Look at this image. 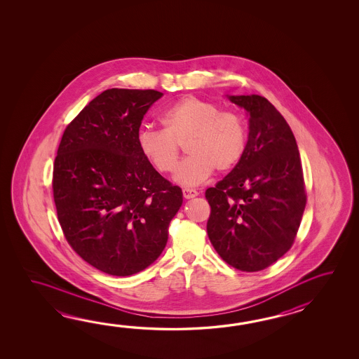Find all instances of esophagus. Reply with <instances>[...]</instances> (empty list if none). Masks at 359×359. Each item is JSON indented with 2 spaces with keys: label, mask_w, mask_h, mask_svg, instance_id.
Wrapping results in <instances>:
<instances>
[{
  "label": "esophagus",
  "mask_w": 359,
  "mask_h": 359,
  "mask_svg": "<svg viewBox=\"0 0 359 359\" xmlns=\"http://www.w3.org/2000/svg\"><path fill=\"white\" fill-rule=\"evenodd\" d=\"M182 192L184 198H192L198 195V191L194 190V189H183Z\"/></svg>",
  "instance_id": "esophagus-1"
}]
</instances>
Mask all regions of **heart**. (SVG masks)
Masks as SVG:
<instances>
[{
  "label": "heart",
  "mask_w": 359,
  "mask_h": 359,
  "mask_svg": "<svg viewBox=\"0 0 359 359\" xmlns=\"http://www.w3.org/2000/svg\"><path fill=\"white\" fill-rule=\"evenodd\" d=\"M163 130H138L141 154L159 173L176 169L181 145L189 154L177 168L175 180L184 186L204 182L213 170L227 172L244 155L246 124L233 110H219L213 102L184 96L161 114Z\"/></svg>",
  "instance_id": "heart-1"
}]
</instances>
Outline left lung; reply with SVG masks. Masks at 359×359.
Instances as JSON below:
<instances>
[{"label":"left lung","instance_id":"8db88e82","mask_svg":"<svg viewBox=\"0 0 359 359\" xmlns=\"http://www.w3.org/2000/svg\"><path fill=\"white\" fill-rule=\"evenodd\" d=\"M249 113L244 155L205 191L206 231L222 259L244 272L269 267L290 250L306 204L297 140L281 113L259 95L229 96Z\"/></svg>","mask_w":359,"mask_h":359}]
</instances>
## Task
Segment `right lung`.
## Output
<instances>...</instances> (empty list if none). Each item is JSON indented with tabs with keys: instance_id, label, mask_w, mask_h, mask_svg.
<instances>
[{
	"instance_id": "1",
	"label": "right lung",
	"mask_w": 359,
	"mask_h": 359,
	"mask_svg": "<svg viewBox=\"0 0 359 359\" xmlns=\"http://www.w3.org/2000/svg\"><path fill=\"white\" fill-rule=\"evenodd\" d=\"M163 93L110 88L84 107L61 137L53 192L64 236L92 267L138 273L158 259L182 190L146 161L137 133Z\"/></svg>"
}]
</instances>
